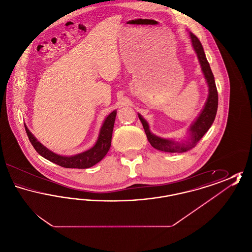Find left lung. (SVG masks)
Here are the masks:
<instances>
[{"instance_id":"left-lung-1","label":"left lung","mask_w":252,"mask_h":252,"mask_svg":"<svg viewBox=\"0 0 252 252\" xmlns=\"http://www.w3.org/2000/svg\"><path fill=\"white\" fill-rule=\"evenodd\" d=\"M190 36L192 39V47L197 55V58H198V60L201 65L202 72H203L205 78H206L207 83L209 86V97L207 99V102H206V105L204 107L202 112L197 117L196 121L192 124V126L190 128V131H191L190 140L187 141L185 144H179V143H175L173 141H169V140L157 137L150 132L148 124L139 114V118L143 124L144 132L146 134L148 142L154 148H156L159 151L168 152V153H183V152L189 151L190 149L193 148L201 140V138L205 135V133L209 130L211 126L213 125L214 121L216 119V112H217L218 94H217V89H216L214 74L211 70L210 64L206 59L201 42L192 33H190Z\"/></svg>"}]
</instances>
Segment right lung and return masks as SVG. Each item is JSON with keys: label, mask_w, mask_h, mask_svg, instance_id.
<instances>
[{"label": "right lung", "mask_w": 252, "mask_h": 252, "mask_svg": "<svg viewBox=\"0 0 252 252\" xmlns=\"http://www.w3.org/2000/svg\"><path fill=\"white\" fill-rule=\"evenodd\" d=\"M115 117H116V111L114 110L106 118V120L102 126V128L100 130L98 140L93 148H91L88 151H85L81 154H77L75 156L72 157L60 156L51 152L46 147H44L42 144L36 141V138L32 135L31 132L29 131V129L25 125H24V127H25V131L27 133L29 141L31 142L33 147L40 156L45 158L46 159L62 167L85 169V168L94 166L108 153L111 144V137H112Z\"/></svg>", "instance_id": "right-lung-1"}]
</instances>
